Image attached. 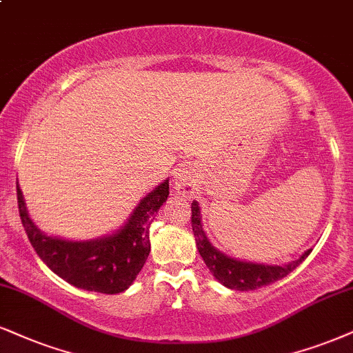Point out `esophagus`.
I'll return each instance as SVG.
<instances>
[{"instance_id": "1", "label": "esophagus", "mask_w": 353, "mask_h": 353, "mask_svg": "<svg viewBox=\"0 0 353 353\" xmlns=\"http://www.w3.org/2000/svg\"><path fill=\"white\" fill-rule=\"evenodd\" d=\"M173 181H175L178 193L191 198L194 194V190H196V168L191 163L180 165L173 173Z\"/></svg>"}]
</instances>
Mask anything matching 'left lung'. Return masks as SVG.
<instances>
[{
  "label": "left lung",
  "mask_w": 353,
  "mask_h": 353,
  "mask_svg": "<svg viewBox=\"0 0 353 353\" xmlns=\"http://www.w3.org/2000/svg\"><path fill=\"white\" fill-rule=\"evenodd\" d=\"M191 228H193L194 239H196L199 255L203 256L206 267L210 268L212 276L217 281H221L230 290L250 291L272 285V283L281 280V278L293 272L311 254V249L306 250L299 259L293 260L288 265H281V267H278V265L241 262V260L230 259V256L221 254L219 250L214 249L210 239L206 237V232H204L201 225V211H199L196 201L191 203Z\"/></svg>",
  "instance_id": "left-lung-1"
}]
</instances>
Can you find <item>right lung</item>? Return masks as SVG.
<instances>
[{
	"label": "right lung",
	"mask_w": 353,
	"mask_h": 353,
	"mask_svg": "<svg viewBox=\"0 0 353 353\" xmlns=\"http://www.w3.org/2000/svg\"><path fill=\"white\" fill-rule=\"evenodd\" d=\"M16 188L21 223L42 262L77 288L104 294L123 293L136 280L150 252V224L170 193L168 180H165L141 199L124 228L116 234L97 241L73 242L42 234L30 221L17 183Z\"/></svg>",
	"instance_id": "1"
}]
</instances>
